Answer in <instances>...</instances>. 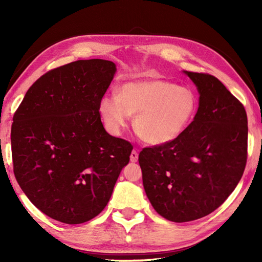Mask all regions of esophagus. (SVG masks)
I'll use <instances>...</instances> for the list:
<instances>
[{
  "label": "esophagus",
  "instance_id": "esophagus-1",
  "mask_svg": "<svg viewBox=\"0 0 262 262\" xmlns=\"http://www.w3.org/2000/svg\"><path fill=\"white\" fill-rule=\"evenodd\" d=\"M137 160H138V153L136 151H133L130 153V162L135 163V162H137Z\"/></svg>",
  "mask_w": 262,
  "mask_h": 262
}]
</instances>
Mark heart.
I'll return each instance as SVG.
<instances>
[{"instance_id":"heart-1","label":"heart","mask_w":262,"mask_h":262,"mask_svg":"<svg viewBox=\"0 0 262 262\" xmlns=\"http://www.w3.org/2000/svg\"><path fill=\"white\" fill-rule=\"evenodd\" d=\"M197 109L198 99L191 89L160 79L126 83L118 96L107 94L99 103L111 135H120L135 115L136 134L149 145L174 141L191 124Z\"/></svg>"}]
</instances>
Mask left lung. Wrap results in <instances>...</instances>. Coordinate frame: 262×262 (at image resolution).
<instances>
[{"mask_svg": "<svg viewBox=\"0 0 262 262\" xmlns=\"http://www.w3.org/2000/svg\"><path fill=\"white\" fill-rule=\"evenodd\" d=\"M185 73L199 107L174 141L143 148V186L153 208L176 223L210 214L234 190L246 169L248 118L243 104L215 76Z\"/></svg>", "mask_w": 262, "mask_h": 262, "instance_id": "obj_1", "label": "left lung"}]
</instances>
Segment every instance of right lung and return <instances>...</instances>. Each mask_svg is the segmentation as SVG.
<instances>
[{
    "label": "right lung",
    "mask_w": 262,
    "mask_h": 262,
    "mask_svg": "<svg viewBox=\"0 0 262 262\" xmlns=\"http://www.w3.org/2000/svg\"><path fill=\"white\" fill-rule=\"evenodd\" d=\"M104 59H82L33 83L13 116V172L43 214L81 224L107 206L133 146L105 132L99 113L116 73Z\"/></svg>",
    "instance_id": "right-lung-1"
}]
</instances>
